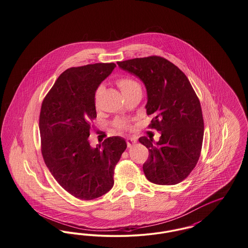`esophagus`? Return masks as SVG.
Here are the masks:
<instances>
[{
    "label": "esophagus",
    "mask_w": 248,
    "mask_h": 248,
    "mask_svg": "<svg viewBox=\"0 0 248 248\" xmlns=\"http://www.w3.org/2000/svg\"><path fill=\"white\" fill-rule=\"evenodd\" d=\"M137 143V140L134 139V138H128L126 139V144H127V147L131 148L133 145H135Z\"/></svg>",
    "instance_id": "1"
}]
</instances>
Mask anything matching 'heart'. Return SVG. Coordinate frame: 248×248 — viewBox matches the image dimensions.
Segmentation results:
<instances>
[{
    "mask_svg": "<svg viewBox=\"0 0 248 248\" xmlns=\"http://www.w3.org/2000/svg\"><path fill=\"white\" fill-rule=\"evenodd\" d=\"M117 84H118L121 91L123 92V94H124V95L130 94V93H132V92H134L136 90H141L140 83H138L136 80H134V79H132L130 77H126V76L120 77L118 80H117ZM101 93H102V86H99L96 89L95 95H94V105H95L96 108L98 107L99 97H100ZM115 125L120 130H126L129 128V124L125 120H118V121H116Z\"/></svg>",
    "mask_w": 248,
    "mask_h": 248,
    "instance_id": "heart-1",
    "label": "heart"
}]
</instances>
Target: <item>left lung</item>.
Here are the masks:
<instances>
[{"instance_id": "1", "label": "left lung", "mask_w": 248, "mask_h": 248, "mask_svg": "<svg viewBox=\"0 0 248 248\" xmlns=\"http://www.w3.org/2000/svg\"><path fill=\"white\" fill-rule=\"evenodd\" d=\"M117 64L145 84L147 114L153 116L148 127L162 134L155 144L146 137L139 139L149 150L143 165L145 176L158 185L181 182L197 165L203 139L200 100L189 79L176 65L158 56Z\"/></svg>"}]
</instances>
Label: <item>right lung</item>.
I'll return each instance as SVG.
<instances>
[{"instance_id": "right-lung-1", "label": "right lung", "mask_w": 248, "mask_h": 248, "mask_svg": "<svg viewBox=\"0 0 248 248\" xmlns=\"http://www.w3.org/2000/svg\"><path fill=\"white\" fill-rule=\"evenodd\" d=\"M115 67L95 63L66 70L41 107L44 161L59 185L81 200L98 198L112 188L115 165L127 147L120 137L108 138L94 149L88 141L96 118L95 90Z\"/></svg>"}]
</instances>
